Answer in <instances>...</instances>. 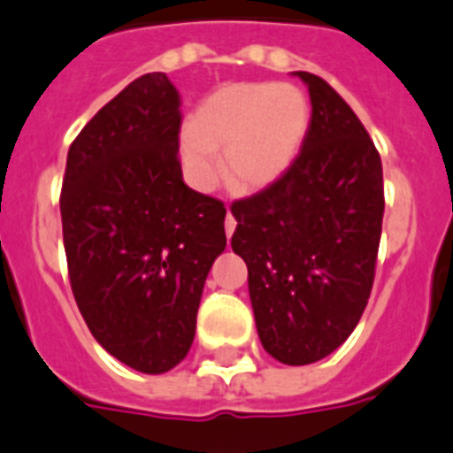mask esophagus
<instances>
[{"instance_id": "34e87169", "label": "esophagus", "mask_w": 453, "mask_h": 453, "mask_svg": "<svg viewBox=\"0 0 453 453\" xmlns=\"http://www.w3.org/2000/svg\"><path fill=\"white\" fill-rule=\"evenodd\" d=\"M234 227H237V221H234V216H232L230 211H227V216H226V234H227V239L232 237V232H234Z\"/></svg>"}]
</instances>
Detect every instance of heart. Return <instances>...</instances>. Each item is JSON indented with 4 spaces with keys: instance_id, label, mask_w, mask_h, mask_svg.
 I'll return each mask as SVG.
<instances>
[{
    "instance_id": "1",
    "label": "heart",
    "mask_w": 453,
    "mask_h": 453,
    "mask_svg": "<svg viewBox=\"0 0 453 453\" xmlns=\"http://www.w3.org/2000/svg\"><path fill=\"white\" fill-rule=\"evenodd\" d=\"M308 97L292 84H234L196 109L180 143L184 175L210 191L223 175L239 194L271 187L289 171L308 132Z\"/></svg>"
}]
</instances>
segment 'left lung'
I'll list each match as a JSON object with an SVG mask.
<instances>
[{"label": "left lung", "mask_w": 453, "mask_h": 453, "mask_svg": "<svg viewBox=\"0 0 453 453\" xmlns=\"http://www.w3.org/2000/svg\"><path fill=\"white\" fill-rule=\"evenodd\" d=\"M308 86L312 116L280 180L232 203V250L249 266L265 351L310 365L346 342L372 294L383 226V166L367 129L321 77Z\"/></svg>", "instance_id": "left-lung-1"}]
</instances>
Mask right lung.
I'll return each mask as SVG.
<instances>
[{
    "label": "right lung",
    "instance_id": "obj_1",
    "mask_svg": "<svg viewBox=\"0 0 453 453\" xmlns=\"http://www.w3.org/2000/svg\"><path fill=\"white\" fill-rule=\"evenodd\" d=\"M180 93L164 73L134 80L73 141L61 191L74 301L104 351L141 373L187 357L226 207L188 188Z\"/></svg>",
    "mask_w": 453,
    "mask_h": 453
}]
</instances>
